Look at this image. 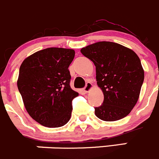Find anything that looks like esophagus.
I'll return each mask as SVG.
<instances>
[{
    "mask_svg": "<svg viewBox=\"0 0 159 159\" xmlns=\"http://www.w3.org/2000/svg\"><path fill=\"white\" fill-rule=\"evenodd\" d=\"M92 88H93V84H91V83L88 82V83H87V84H86L85 87H84V91H85L86 93H87V92H89V91H91V90L92 89Z\"/></svg>",
    "mask_w": 159,
    "mask_h": 159,
    "instance_id": "esophagus-1",
    "label": "esophagus"
}]
</instances>
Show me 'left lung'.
Here are the masks:
<instances>
[{"label": "left lung", "instance_id": "left-lung-1", "mask_svg": "<svg viewBox=\"0 0 159 159\" xmlns=\"http://www.w3.org/2000/svg\"><path fill=\"white\" fill-rule=\"evenodd\" d=\"M80 52L95 65L97 84L104 94L102 104L94 108L96 116L105 121L125 117L136 106L143 83L139 57L131 49L112 42L95 43Z\"/></svg>", "mask_w": 159, "mask_h": 159}]
</instances>
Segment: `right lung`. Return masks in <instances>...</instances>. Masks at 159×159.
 <instances>
[{"label": "right lung", "instance_id": "right-lung-1", "mask_svg": "<svg viewBox=\"0 0 159 159\" xmlns=\"http://www.w3.org/2000/svg\"><path fill=\"white\" fill-rule=\"evenodd\" d=\"M75 51L51 47L27 57L20 68L17 87L28 114L48 128L66 125L72 101L79 93L71 88L68 70Z\"/></svg>", "mask_w": 159, "mask_h": 159}]
</instances>
